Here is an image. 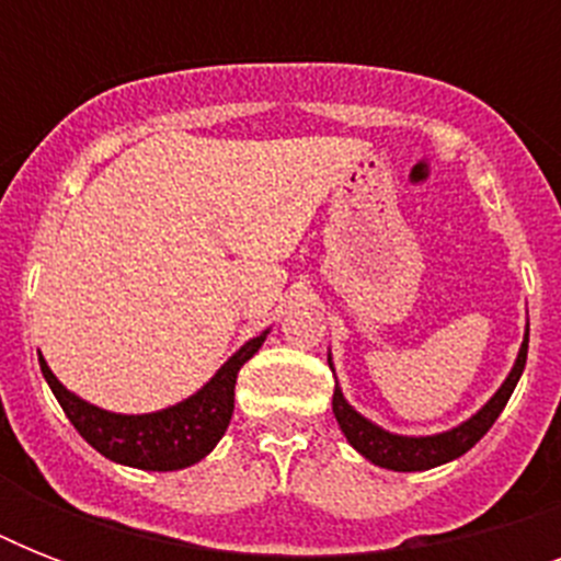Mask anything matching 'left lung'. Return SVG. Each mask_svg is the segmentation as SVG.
Masks as SVG:
<instances>
[{
  "instance_id": "obj_1",
  "label": "left lung",
  "mask_w": 561,
  "mask_h": 561,
  "mask_svg": "<svg viewBox=\"0 0 561 561\" xmlns=\"http://www.w3.org/2000/svg\"><path fill=\"white\" fill-rule=\"evenodd\" d=\"M527 343H530V329H527V337H524V346L518 352V360H515L513 373L504 381V387L492 396L486 408L480 410L478 416H471L469 422H462L460 427L454 431H445V434L436 436H396L381 431L378 425L367 422L360 416L358 410H352L343 399V392L334 387L332 396V410L337 416V425L346 434V439L352 443L355 451H360L369 462L381 466V469L392 471H422L434 469V466H443V462L454 460L466 454L474 443H480V436L486 434L489 427L495 425V419L501 416V410L506 408V401L513 396L515 383L522 378L524 364H527Z\"/></svg>"
}]
</instances>
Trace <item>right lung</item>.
Returning <instances> with one entry per match:
<instances>
[{
	"label": "right lung",
	"instance_id": "right-lung-1",
	"mask_svg": "<svg viewBox=\"0 0 561 561\" xmlns=\"http://www.w3.org/2000/svg\"><path fill=\"white\" fill-rule=\"evenodd\" d=\"M262 343L264 334L244 343L197 396L180 401L169 410H160V413H145V416L107 413V410L81 401L57 381L43 355H39V369L75 431L95 451L113 462L134 466V469L178 471L203 460L218 445L220 436L227 434L232 408H236L238 369L253 358Z\"/></svg>",
	"mask_w": 561,
	"mask_h": 561
}]
</instances>
